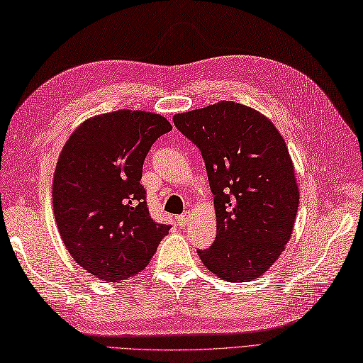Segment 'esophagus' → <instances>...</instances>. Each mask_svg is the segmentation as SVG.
<instances>
[{
    "label": "esophagus",
    "instance_id": "1",
    "mask_svg": "<svg viewBox=\"0 0 363 363\" xmlns=\"http://www.w3.org/2000/svg\"><path fill=\"white\" fill-rule=\"evenodd\" d=\"M175 220H177V223H179L180 226H184L188 223V220H189V216L188 214H182V216H177L175 217Z\"/></svg>",
    "mask_w": 363,
    "mask_h": 363
}]
</instances>
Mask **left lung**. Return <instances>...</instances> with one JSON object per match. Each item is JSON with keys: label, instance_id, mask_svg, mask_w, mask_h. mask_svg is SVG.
<instances>
[{"label": "left lung", "instance_id": "8db88e82", "mask_svg": "<svg viewBox=\"0 0 363 363\" xmlns=\"http://www.w3.org/2000/svg\"><path fill=\"white\" fill-rule=\"evenodd\" d=\"M174 125L205 160L217 235L197 250L203 264L229 281H248L284 252L298 209L285 140L257 111L234 101L174 115Z\"/></svg>", "mask_w": 363, "mask_h": 363}]
</instances>
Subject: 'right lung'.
<instances>
[{
    "instance_id": "1",
    "label": "right lung",
    "mask_w": 363,
    "mask_h": 363,
    "mask_svg": "<svg viewBox=\"0 0 363 363\" xmlns=\"http://www.w3.org/2000/svg\"><path fill=\"white\" fill-rule=\"evenodd\" d=\"M169 130L162 115L123 109L86 120L61 151L55 222L72 259L99 279L135 276L169 233L171 225L151 218L140 183L149 149Z\"/></svg>"
}]
</instances>
